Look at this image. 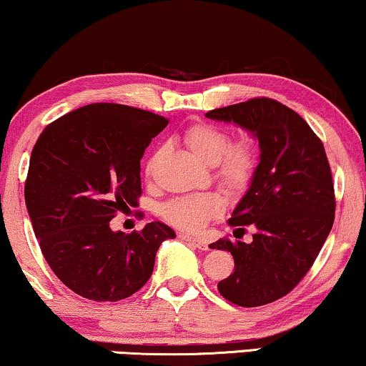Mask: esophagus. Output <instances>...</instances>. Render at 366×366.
Masks as SVG:
<instances>
[{
    "instance_id": "1",
    "label": "esophagus",
    "mask_w": 366,
    "mask_h": 366,
    "mask_svg": "<svg viewBox=\"0 0 366 366\" xmlns=\"http://www.w3.org/2000/svg\"><path fill=\"white\" fill-rule=\"evenodd\" d=\"M179 238L184 239V242H189V243L192 244V247H196L197 249H209V248H207V243L204 242V239H201V238H194V237H191V234H187V233H179Z\"/></svg>"
}]
</instances>
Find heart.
Returning <instances> with one entry per match:
<instances>
[{
    "label": "heart",
    "instance_id": "obj_1",
    "mask_svg": "<svg viewBox=\"0 0 366 366\" xmlns=\"http://www.w3.org/2000/svg\"><path fill=\"white\" fill-rule=\"evenodd\" d=\"M184 142L192 155L207 165H214L216 177L229 187H242L252 179L257 169V150L249 140L231 142L228 129L209 123H197L184 132ZM155 157L147 165L152 175ZM223 209V202L214 194L180 196L167 202L162 209L170 224L186 231H199Z\"/></svg>",
    "mask_w": 366,
    "mask_h": 366
}]
</instances>
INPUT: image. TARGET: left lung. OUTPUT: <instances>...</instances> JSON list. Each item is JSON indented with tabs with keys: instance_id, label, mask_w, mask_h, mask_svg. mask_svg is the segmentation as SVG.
<instances>
[{
	"instance_id": "1",
	"label": "left lung",
	"mask_w": 366,
	"mask_h": 366,
	"mask_svg": "<svg viewBox=\"0 0 366 366\" xmlns=\"http://www.w3.org/2000/svg\"><path fill=\"white\" fill-rule=\"evenodd\" d=\"M206 117L239 124L260 145L248 191L228 219L233 228L252 224L257 231L252 243L221 238L209 244L234 258V272L217 290L242 307L270 304L304 279L335 223L325 145L294 109L270 98L212 109Z\"/></svg>"
}]
</instances>
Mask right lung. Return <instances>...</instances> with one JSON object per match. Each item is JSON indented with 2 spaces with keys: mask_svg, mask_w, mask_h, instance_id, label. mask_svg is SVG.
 Here are the masks:
<instances>
[{
  "mask_svg": "<svg viewBox=\"0 0 366 366\" xmlns=\"http://www.w3.org/2000/svg\"><path fill=\"white\" fill-rule=\"evenodd\" d=\"M169 119L150 111L94 103L55 119L30 157L25 202L49 267L72 292L117 302L150 279L157 249L175 238L149 223L124 234L109 221L138 204L140 160Z\"/></svg>",
  "mask_w": 366,
  "mask_h": 366,
  "instance_id": "right-lung-1",
  "label": "right lung"
}]
</instances>
